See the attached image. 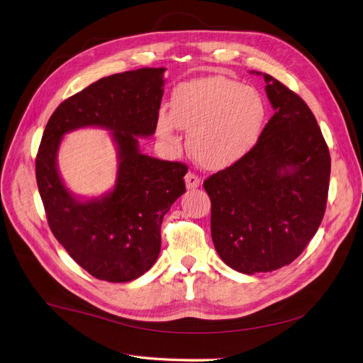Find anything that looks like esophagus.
Segmentation results:
<instances>
[{
    "label": "esophagus",
    "mask_w": 363,
    "mask_h": 363,
    "mask_svg": "<svg viewBox=\"0 0 363 363\" xmlns=\"http://www.w3.org/2000/svg\"><path fill=\"white\" fill-rule=\"evenodd\" d=\"M185 186H186V190H194V188H199L200 178L197 175H194V173L188 172L185 175Z\"/></svg>",
    "instance_id": "obj_1"
}]
</instances>
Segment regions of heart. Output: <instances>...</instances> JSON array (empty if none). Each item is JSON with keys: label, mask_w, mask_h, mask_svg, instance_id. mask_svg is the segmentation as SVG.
Masks as SVG:
<instances>
[{"label": "heart", "mask_w": 363, "mask_h": 363, "mask_svg": "<svg viewBox=\"0 0 363 363\" xmlns=\"http://www.w3.org/2000/svg\"><path fill=\"white\" fill-rule=\"evenodd\" d=\"M265 102L249 86L223 75L196 78L173 91L172 116L162 111L157 132L177 144V128L188 133V150L204 169L233 166L254 148L265 121Z\"/></svg>", "instance_id": "b5f03b06"}]
</instances>
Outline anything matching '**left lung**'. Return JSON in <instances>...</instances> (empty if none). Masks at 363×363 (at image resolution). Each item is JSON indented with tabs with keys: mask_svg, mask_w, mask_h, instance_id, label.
I'll return each mask as SVG.
<instances>
[{
	"mask_svg": "<svg viewBox=\"0 0 363 363\" xmlns=\"http://www.w3.org/2000/svg\"><path fill=\"white\" fill-rule=\"evenodd\" d=\"M262 75L274 116L255 147L203 186L211 197L218 255L243 274L291 264L316 234L326 209L330 157L307 104Z\"/></svg>",
	"mask_w": 363,
	"mask_h": 363,
	"instance_id": "obj_1",
	"label": "left lung"
}]
</instances>
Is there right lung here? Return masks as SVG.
<instances>
[{"label": "right lung", "mask_w": 363, "mask_h": 363, "mask_svg": "<svg viewBox=\"0 0 363 363\" xmlns=\"http://www.w3.org/2000/svg\"><path fill=\"white\" fill-rule=\"evenodd\" d=\"M164 71L140 68L101 78L62 102L43 133L35 173L50 230L99 280L130 281L151 269L160 254L163 216L185 193V164L139 148V138H151L157 128ZM84 127L108 130L118 150L116 184L98 198L75 196L57 167L61 139Z\"/></svg>", "instance_id": "1"}]
</instances>
